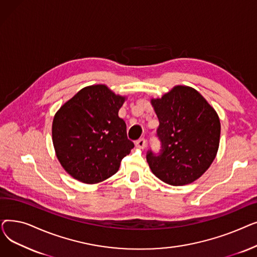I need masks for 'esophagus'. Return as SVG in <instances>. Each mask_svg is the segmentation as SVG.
<instances>
[{"label": "esophagus", "mask_w": 257, "mask_h": 257, "mask_svg": "<svg viewBox=\"0 0 257 257\" xmlns=\"http://www.w3.org/2000/svg\"><path fill=\"white\" fill-rule=\"evenodd\" d=\"M136 145L138 148H140V149H144V148L146 147V140L144 138H142L136 142Z\"/></svg>", "instance_id": "34e87169"}]
</instances>
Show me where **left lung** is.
<instances>
[{
    "label": "left lung",
    "instance_id": "left-lung-1",
    "mask_svg": "<svg viewBox=\"0 0 257 257\" xmlns=\"http://www.w3.org/2000/svg\"><path fill=\"white\" fill-rule=\"evenodd\" d=\"M151 102L159 120L156 138L160 150H148V164L155 176L168 184L192 183L217 155L219 116L196 89L187 86L174 87Z\"/></svg>",
    "mask_w": 257,
    "mask_h": 257
}]
</instances>
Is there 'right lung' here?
I'll list each match as a JSON object with an SVG mask.
<instances>
[{
	"mask_svg": "<svg viewBox=\"0 0 257 257\" xmlns=\"http://www.w3.org/2000/svg\"><path fill=\"white\" fill-rule=\"evenodd\" d=\"M125 99L105 85L78 91L54 116L53 144L61 166L75 179L92 184L118 171L134 147L118 116Z\"/></svg>",
	"mask_w": 257,
	"mask_h": 257,
	"instance_id": "right-lung-1",
	"label": "right lung"
}]
</instances>
